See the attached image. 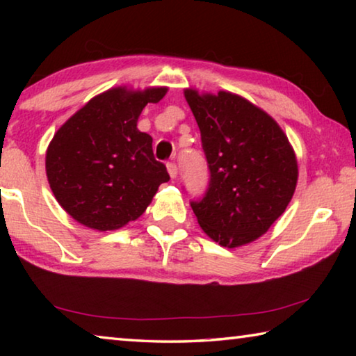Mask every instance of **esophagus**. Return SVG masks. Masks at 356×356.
<instances>
[{
  "label": "esophagus",
  "instance_id": "34e87169",
  "mask_svg": "<svg viewBox=\"0 0 356 356\" xmlns=\"http://www.w3.org/2000/svg\"><path fill=\"white\" fill-rule=\"evenodd\" d=\"M166 168H168V172H170L171 179H176L177 177V165L176 163H168Z\"/></svg>",
  "mask_w": 356,
  "mask_h": 356
}]
</instances>
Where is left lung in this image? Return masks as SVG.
<instances>
[{
	"label": "left lung",
	"instance_id": "obj_1",
	"mask_svg": "<svg viewBox=\"0 0 356 356\" xmlns=\"http://www.w3.org/2000/svg\"><path fill=\"white\" fill-rule=\"evenodd\" d=\"M210 180L191 201L197 222L226 248L252 242L284 213L298 179L295 152L273 118L240 95L185 89Z\"/></svg>",
	"mask_w": 356,
	"mask_h": 356
}]
</instances>
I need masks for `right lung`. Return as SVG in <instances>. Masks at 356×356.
Returning a JSON list of instances; mask_svg holds the SVG:
<instances>
[{"mask_svg": "<svg viewBox=\"0 0 356 356\" xmlns=\"http://www.w3.org/2000/svg\"><path fill=\"white\" fill-rule=\"evenodd\" d=\"M166 88L95 95L59 129L47 149L50 188L65 212L86 227L114 231L144 213L170 180L152 150V136L136 129L147 104Z\"/></svg>", "mask_w": 356, "mask_h": 356, "instance_id": "obj_1", "label": "right lung"}]
</instances>
